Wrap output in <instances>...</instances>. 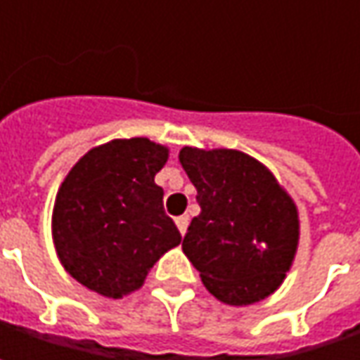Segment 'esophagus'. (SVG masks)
<instances>
[{
	"label": "esophagus",
	"mask_w": 360,
	"mask_h": 360,
	"mask_svg": "<svg viewBox=\"0 0 360 360\" xmlns=\"http://www.w3.org/2000/svg\"><path fill=\"white\" fill-rule=\"evenodd\" d=\"M176 226L180 230V234H184L188 229V216H178V218H176Z\"/></svg>",
	"instance_id": "obj_1"
}]
</instances>
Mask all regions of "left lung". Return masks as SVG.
<instances>
[{"label": "left lung", "mask_w": 360, "mask_h": 360, "mask_svg": "<svg viewBox=\"0 0 360 360\" xmlns=\"http://www.w3.org/2000/svg\"><path fill=\"white\" fill-rule=\"evenodd\" d=\"M178 158L200 204L182 250L204 286L232 307L270 297L297 255L295 200L262 162L240 150L184 146Z\"/></svg>", "instance_id": "8db88e82"}]
</instances>
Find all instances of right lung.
Instances as JSON below:
<instances>
[{"label": "right lung", "instance_id": "add662e5", "mask_svg": "<svg viewBox=\"0 0 360 360\" xmlns=\"http://www.w3.org/2000/svg\"><path fill=\"white\" fill-rule=\"evenodd\" d=\"M166 162L168 148L148 138L112 140L91 148L63 178L51 238L77 283L102 297H126L180 244L164 212V190L154 182Z\"/></svg>", "mask_w": 360, "mask_h": 360}]
</instances>
